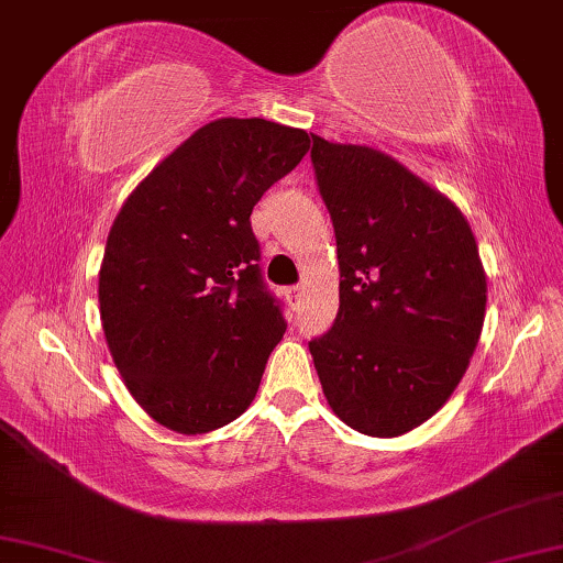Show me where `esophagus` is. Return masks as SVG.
<instances>
[{"mask_svg": "<svg viewBox=\"0 0 563 563\" xmlns=\"http://www.w3.org/2000/svg\"><path fill=\"white\" fill-rule=\"evenodd\" d=\"M301 294H305V284H294V287L287 289V297L294 299V301H299Z\"/></svg>", "mask_w": 563, "mask_h": 563, "instance_id": "obj_1", "label": "esophagus"}]
</instances>
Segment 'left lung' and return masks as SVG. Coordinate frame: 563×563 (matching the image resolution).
<instances>
[{
  "mask_svg": "<svg viewBox=\"0 0 563 563\" xmlns=\"http://www.w3.org/2000/svg\"><path fill=\"white\" fill-rule=\"evenodd\" d=\"M340 258V311L309 352L352 430L395 438L443 408L486 314V274L453 201L367 145L311 135Z\"/></svg>",
  "mask_w": 563,
  "mask_h": 563,
  "instance_id": "8db88e82",
  "label": "left lung"
}]
</instances>
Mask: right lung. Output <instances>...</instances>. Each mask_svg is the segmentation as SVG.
Listing matches in <instances>:
<instances>
[{
    "mask_svg": "<svg viewBox=\"0 0 563 563\" xmlns=\"http://www.w3.org/2000/svg\"><path fill=\"white\" fill-rule=\"evenodd\" d=\"M309 135L221 118L158 163L120 209L100 266V319L137 405L184 435L236 420L287 332L252 211Z\"/></svg>",
    "mask_w": 563,
    "mask_h": 563,
    "instance_id": "1",
    "label": "right lung"
}]
</instances>
